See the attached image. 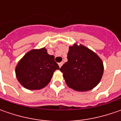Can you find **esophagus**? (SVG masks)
<instances>
[{
    "label": "esophagus",
    "mask_w": 121,
    "mask_h": 121,
    "mask_svg": "<svg viewBox=\"0 0 121 121\" xmlns=\"http://www.w3.org/2000/svg\"><path fill=\"white\" fill-rule=\"evenodd\" d=\"M63 62H60V63H58V66H59V67H62V65H63Z\"/></svg>",
    "instance_id": "34e87169"
}]
</instances>
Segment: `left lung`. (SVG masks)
Here are the masks:
<instances>
[{
    "instance_id": "8db88e82",
    "label": "left lung",
    "mask_w": 121,
    "mask_h": 121,
    "mask_svg": "<svg viewBox=\"0 0 121 121\" xmlns=\"http://www.w3.org/2000/svg\"><path fill=\"white\" fill-rule=\"evenodd\" d=\"M67 62L60 69L68 87L77 91L94 88L103 75L102 59L90 49L75 43L69 46Z\"/></svg>"
}]
</instances>
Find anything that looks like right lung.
Returning <instances> with one entry per match:
<instances>
[{
	"label": "right lung",
	"mask_w": 121,
	"mask_h": 121,
	"mask_svg": "<svg viewBox=\"0 0 121 121\" xmlns=\"http://www.w3.org/2000/svg\"><path fill=\"white\" fill-rule=\"evenodd\" d=\"M59 69L53 55L45 48L33 49L23 56L15 67L17 79L30 90L44 88L50 81L54 72Z\"/></svg>",
	"instance_id": "add662e5"
}]
</instances>
